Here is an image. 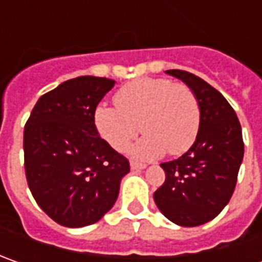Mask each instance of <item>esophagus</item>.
Here are the masks:
<instances>
[{
    "label": "esophagus",
    "mask_w": 262,
    "mask_h": 262,
    "mask_svg": "<svg viewBox=\"0 0 262 262\" xmlns=\"http://www.w3.org/2000/svg\"><path fill=\"white\" fill-rule=\"evenodd\" d=\"M129 166H131L133 170H141V169H144V167H146V165H144V163H138V162H131V163H129Z\"/></svg>",
    "instance_id": "obj_1"
}]
</instances>
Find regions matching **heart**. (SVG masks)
I'll return each mask as SVG.
<instances>
[{
  "instance_id": "heart-1",
  "label": "heart",
  "mask_w": 262,
  "mask_h": 262,
  "mask_svg": "<svg viewBox=\"0 0 262 262\" xmlns=\"http://www.w3.org/2000/svg\"><path fill=\"white\" fill-rule=\"evenodd\" d=\"M116 106L95 109L99 134L116 151H125L138 131L143 138L133 148L137 159L153 160L181 155L195 141L201 109L191 87L167 78L144 77L128 83L115 95Z\"/></svg>"
}]
</instances>
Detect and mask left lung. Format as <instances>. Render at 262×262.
Masks as SVG:
<instances>
[{"label": "left lung", "instance_id": "obj_1", "mask_svg": "<svg viewBox=\"0 0 262 262\" xmlns=\"http://www.w3.org/2000/svg\"><path fill=\"white\" fill-rule=\"evenodd\" d=\"M166 74L182 80L198 97L201 122L185 155L160 166L166 173L155 192V203L175 225H204L226 207L235 191L244 159L242 128L233 107L214 87L182 70Z\"/></svg>", "mask_w": 262, "mask_h": 262}]
</instances>
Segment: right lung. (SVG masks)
<instances>
[{"label": "right lung", "instance_id": "add662e5", "mask_svg": "<svg viewBox=\"0 0 262 262\" xmlns=\"http://www.w3.org/2000/svg\"><path fill=\"white\" fill-rule=\"evenodd\" d=\"M115 86L105 77L67 80L33 107L25 126L27 184L58 225L83 227L114 207L129 162L100 138L95 109Z\"/></svg>", "mask_w": 262, "mask_h": 262}]
</instances>
